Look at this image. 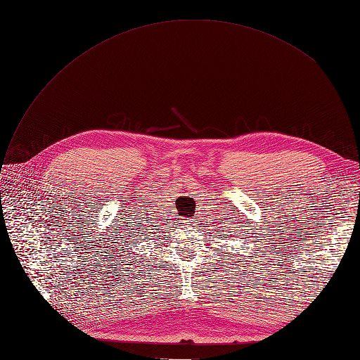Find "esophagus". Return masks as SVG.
I'll use <instances>...</instances> for the list:
<instances>
[{
    "label": "esophagus",
    "mask_w": 360,
    "mask_h": 360,
    "mask_svg": "<svg viewBox=\"0 0 360 360\" xmlns=\"http://www.w3.org/2000/svg\"><path fill=\"white\" fill-rule=\"evenodd\" d=\"M183 223H184V225H186V226H189V225H193V219H189V220H184Z\"/></svg>",
    "instance_id": "esophagus-1"
}]
</instances>
